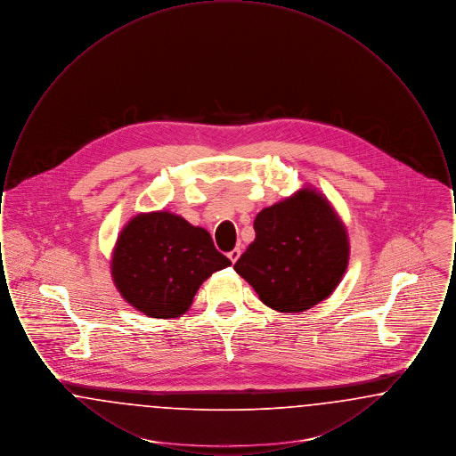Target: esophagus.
Masks as SVG:
<instances>
[{
	"label": "esophagus",
	"instance_id": "obj_1",
	"mask_svg": "<svg viewBox=\"0 0 456 456\" xmlns=\"http://www.w3.org/2000/svg\"><path fill=\"white\" fill-rule=\"evenodd\" d=\"M227 256H229V260L232 261V263H236L239 260V256H240V249L234 248Z\"/></svg>",
	"mask_w": 456,
	"mask_h": 456
}]
</instances>
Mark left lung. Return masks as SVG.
I'll return each mask as SVG.
<instances>
[{
	"mask_svg": "<svg viewBox=\"0 0 456 456\" xmlns=\"http://www.w3.org/2000/svg\"><path fill=\"white\" fill-rule=\"evenodd\" d=\"M255 232L234 270L272 309L301 313L322 303L347 270V231L314 190L263 208Z\"/></svg>",
	"mask_w": 456,
	"mask_h": 456,
	"instance_id": "1",
	"label": "left lung"
}]
</instances>
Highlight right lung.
<instances>
[{
	"label": "right lung",
	"mask_w": 456,
	"mask_h": 456,
	"mask_svg": "<svg viewBox=\"0 0 456 456\" xmlns=\"http://www.w3.org/2000/svg\"><path fill=\"white\" fill-rule=\"evenodd\" d=\"M231 265L210 234L169 212L140 214L121 231L110 272L128 303L151 318L188 311L196 290Z\"/></svg>",
	"instance_id": "add662e5"
}]
</instances>
